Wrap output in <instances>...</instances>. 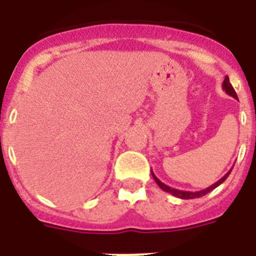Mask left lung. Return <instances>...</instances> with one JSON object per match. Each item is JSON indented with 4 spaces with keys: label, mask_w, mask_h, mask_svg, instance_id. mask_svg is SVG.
Returning a JSON list of instances; mask_svg holds the SVG:
<instances>
[{
    "label": "left lung",
    "mask_w": 256,
    "mask_h": 256,
    "mask_svg": "<svg viewBox=\"0 0 256 256\" xmlns=\"http://www.w3.org/2000/svg\"><path fill=\"white\" fill-rule=\"evenodd\" d=\"M222 87H223V90L226 91V94H230V96H232L234 98H236V100H238V97H237L236 92H234V87H232V84H230V78H228V76H226L224 80H223V84H222ZM232 172V168H230V170L228 172V173H226V176L223 178H220V180H218V182H216L214 184H212L210 187H208V188L205 190H201V191H180V190H176V188H172V187L166 186L165 183H162V180H159V178L156 177L155 174H154V172L151 170V174H152L154 180H155V182L158 183V186L160 187L162 190H164L165 192H169V194H172L173 196H176V198H183V200H190V198H201V196L206 195V194H209L210 191H212V190L216 188V187H218L219 184H222V183L224 182L228 178V176H230V173Z\"/></svg>",
    "instance_id": "left-lung-1"
}]
</instances>
